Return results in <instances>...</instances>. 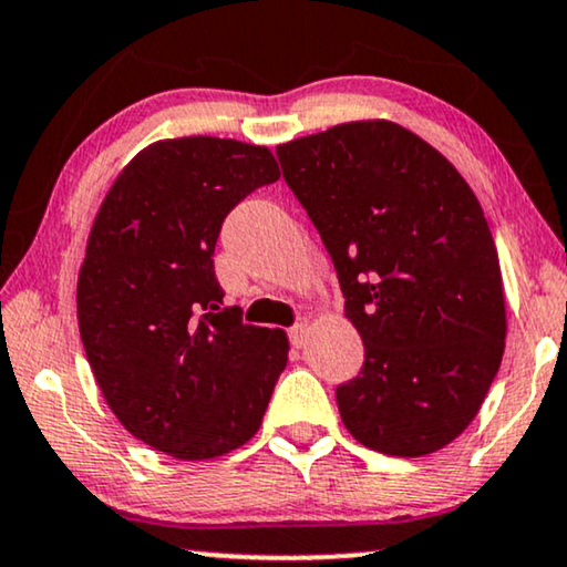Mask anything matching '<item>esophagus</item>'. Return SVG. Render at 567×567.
I'll use <instances>...</instances> for the list:
<instances>
[{"label":"esophagus","mask_w":567,"mask_h":567,"mask_svg":"<svg viewBox=\"0 0 567 567\" xmlns=\"http://www.w3.org/2000/svg\"><path fill=\"white\" fill-rule=\"evenodd\" d=\"M289 338H291L293 348H303V344H307V340H309V327H307V322L293 324L291 330H289Z\"/></svg>","instance_id":"1"}]
</instances>
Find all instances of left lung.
Wrapping results in <instances>:
<instances>
[{"instance_id": "8db88e82", "label": "left lung", "mask_w": 567, "mask_h": 567, "mask_svg": "<svg viewBox=\"0 0 567 567\" xmlns=\"http://www.w3.org/2000/svg\"><path fill=\"white\" fill-rule=\"evenodd\" d=\"M276 155L365 344L360 373L338 385L342 424L383 455L450 445L478 414L506 340L498 252L473 188L385 120L344 122Z\"/></svg>"}]
</instances>
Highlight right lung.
<instances>
[{"instance_id":"1","label":"right lung","mask_w":567,"mask_h":567,"mask_svg":"<svg viewBox=\"0 0 567 567\" xmlns=\"http://www.w3.org/2000/svg\"><path fill=\"white\" fill-rule=\"evenodd\" d=\"M281 176L274 153L227 137L147 145L89 233L76 311L89 365L122 426L178 461H209L258 432L289 360L284 330L223 307L225 217Z\"/></svg>"}]
</instances>
